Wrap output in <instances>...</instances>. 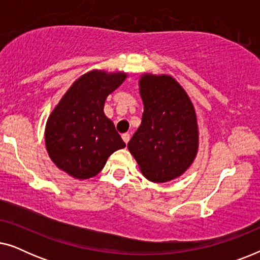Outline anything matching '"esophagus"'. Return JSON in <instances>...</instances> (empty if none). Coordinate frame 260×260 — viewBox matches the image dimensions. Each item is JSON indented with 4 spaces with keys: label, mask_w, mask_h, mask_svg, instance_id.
<instances>
[{
    "label": "esophagus",
    "mask_w": 260,
    "mask_h": 260,
    "mask_svg": "<svg viewBox=\"0 0 260 260\" xmlns=\"http://www.w3.org/2000/svg\"><path fill=\"white\" fill-rule=\"evenodd\" d=\"M122 138H123V141L125 142V143H127V142L130 141V134H127V133L123 134V135H122Z\"/></svg>",
    "instance_id": "34e87169"
}]
</instances>
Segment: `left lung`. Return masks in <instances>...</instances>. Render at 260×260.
<instances>
[{
    "label": "left lung",
    "instance_id": "1",
    "mask_svg": "<svg viewBox=\"0 0 260 260\" xmlns=\"http://www.w3.org/2000/svg\"><path fill=\"white\" fill-rule=\"evenodd\" d=\"M144 111L127 149L149 181L163 183L182 175L194 162L199 129L193 103L168 74H142Z\"/></svg>",
    "mask_w": 260,
    "mask_h": 260
}]
</instances>
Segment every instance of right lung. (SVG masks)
I'll return each instance as SVG.
<instances>
[{"instance_id": "right-lung-1", "label": "right lung", "mask_w": 260, "mask_h": 260, "mask_svg": "<svg viewBox=\"0 0 260 260\" xmlns=\"http://www.w3.org/2000/svg\"><path fill=\"white\" fill-rule=\"evenodd\" d=\"M126 77L124 72L90 71L71 85L49 115L46 149L53 163L74 179L95 176L110 155L125 148L115 124L105 116L104 104Z\"/></svg>"}]
</instances>
